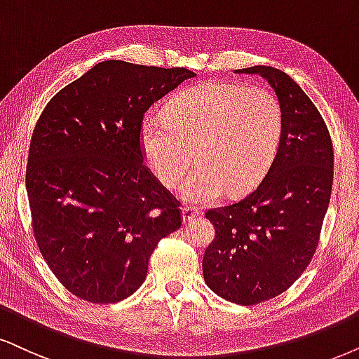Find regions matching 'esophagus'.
I'll list each match as a JSON object with an SVG mask.
<instances>
[{
  "mask_svg": "<svg viewBox=\"0 0 359 359\" xmlns=\"http://www.w3.org/2000/svg\"><path fill=\"white\" fill-rule=\"evenodd\" d=\"M197 217H201V210H198L197 207H192V205H184L182 208V219H184V224H187V222L197 219Z\"/></svg>",
  "mask_w": 359,
  "mask_h": 359,
  "instance_id": "obj_1",
  "label": "esophagus"
}]
</instances>
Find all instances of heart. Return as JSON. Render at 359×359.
<instances>
[{"instance_id": "b5f03b06", "label": "heart", "mask_w": 359, "mask_h": 359, "mask_svg": "<svg viewBox=\"0 0 359 359\" xmlns=\"http://www.w3.org/2000/svg\"><path fill=\"white\" fill-rule=\"evenodd\" d=\"M281 133L283 111L271 90L203 83L172 99L165 116L144 117L140 149L165 187H175L195 158L198 167L180 194L208 203L224 192L237 197L255 187L273 162Z\"/></svg>"}]
</instances>
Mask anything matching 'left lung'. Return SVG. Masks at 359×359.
I'll list each match as a JSON object with an SVG mask.
<instances>
[{"label": "left lung", "mask_w": 359, "mask_h": 359, "mask_svg": "<svg viewBox=\"0 0 359 359\" xmlns=\"http://www.w3.org/2000/svg\"><path fill=\"white\" fill-rule=\"evenodd\" d=\"M269 81L283 111L270 169L247 197L207 210L215 238L202 260L207 287L250 306L287 292L310 265L333 185V144L323 117L283 71L237 69Z\"/></svg>", "instance_id": "left-lung-1"}]
</instances>
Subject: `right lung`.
I'll list each match as a JSON object with an SVG mask.
<instances>
[{
  "mask_svg": "<svg viewBox=\"0 0 359 359\" xmlns=\"http://www.w3.org/2000/svg\"><path fill=\"white\" fill-rule=\"evenodd\" d=\"M195 72L104 61L46 104L31 135L26 190L41 255L90 303L130 297L158 240L182 225L179 202L144 164L147 109Z\"/></svg>",
  "mask_w": 359,
  "mask_h": 359,
  "instance_id": "add662e5",
  "label": "right lung"
}]
</instances>
